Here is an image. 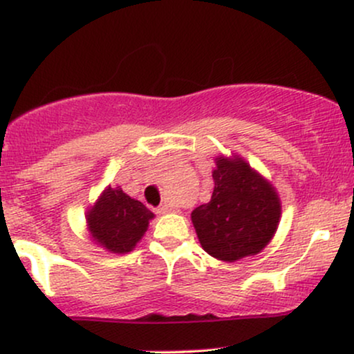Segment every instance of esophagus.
Listing matches in <instances>:
<instances>
[{"instance_id": "esophagus-1", "label": "esophagus", "mask_w": 354, "mask_h": 354, "mask_svg": "<svg viewBox=\"0 0 354 354\" xmlns=\"http://www.w3.org/2000/svg\"><path fill=\"white\" fill-rule=\"evenodd\" d=\"M169 209H171V206L166 205V203H165V205H160V206H158V208H156V213H166V211H169Z\"/></svg>"}]
</instances>
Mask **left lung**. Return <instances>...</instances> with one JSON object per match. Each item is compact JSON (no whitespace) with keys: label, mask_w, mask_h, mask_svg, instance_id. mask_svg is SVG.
<instances>
[{"label":"left lung","mask_w":354,"mask_h":354,"mask_svg":"<svg viewBox=\"0 0 354 354\" xmlns=\"http://www.w3.org/2000/svg\"><path fill=\"white\" fill-rule=\"evenodd\" d=\"M213 181L209 203L191 213L203 250L223 261L259 253L281 214L273 186L239 158H218Z\"/></svg>","instance_id":"8db88e82"}]
</instances>
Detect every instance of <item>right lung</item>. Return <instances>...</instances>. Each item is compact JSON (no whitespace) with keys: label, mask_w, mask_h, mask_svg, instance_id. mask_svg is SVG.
<instances>
[{"label":"right lung","mask_w":354,"mask_h":354,"mask_svg":"<svg viewBox=\"0 0 354 354\" xmlns=\"http://www.w3.org/2000/svg\"><path fill=\"white\" fill-rule=\"evenodd\" d=\"M153 213L121 188H108L89 209L88 226L93 238L113 253H128L148 228Z\"/></svg>","instance_id":"obj_1"}]
</instances>
